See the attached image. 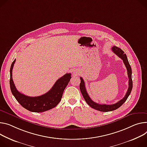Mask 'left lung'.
Segmentation results:
<instances>
[{
    "label": "left lung",
    "instance_id": "1",
    "mask_svg": "<svg viewBox=\"0 0 147 147\" xmlns=\"http://www.w3.org/2000/svg\"><path fill=\"white\" fill-rule=\"evenodd\" d=\"M112 51L115 53V54L118 56L119 57L121 58L127 70V73H128V77L129 78V82H128V88L127 91V93L124 97L121 99V100H119L117 102L114 104L111 105H108V104H100L98 103H96L92 101V100L89 97L88 93L86 91V88L85 87V83L83 80V79L82 77H80L81 80V83L80 84V89L82 94L86 101V102L88 104L89 106H90L91 108L94 109L95 110H97L100 111H102V112H108V111H111L113 110H115L117 109H118L119 107H121L127 100L128 98V96H129L130 93L131 92L132 88V70L131 67L129 65V63L128 62L127 55L125 54L124 52L119 47H117L116 46H113L112 47Z\"/></svg>",
    "mask_w": 147,
    "mask_h": 147
}]
</instances>
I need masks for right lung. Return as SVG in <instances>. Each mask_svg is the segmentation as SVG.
<instances>
[{
	"label": "right lung",
	"instance_id": "add662e5",
	"mask_svg": "<svg viewBox=\"0 0 147 147\" xmlns=\"http://www.w3.org/2000/svg\"><path fill=\"white\" fill-rule=\"evenodd\" d=\"M15 61L16 59L13 61L10 69V87L12 94L19 104L26 110L35 113L44 112L55 107L61 101L64 90L70 80L71 73H67L58 79L46 94L38 97H29L19 92L13 81L12 70Z\"/></svg>",
	"mask_w": 147,
	"mask_h": 147
}]
</instances>
